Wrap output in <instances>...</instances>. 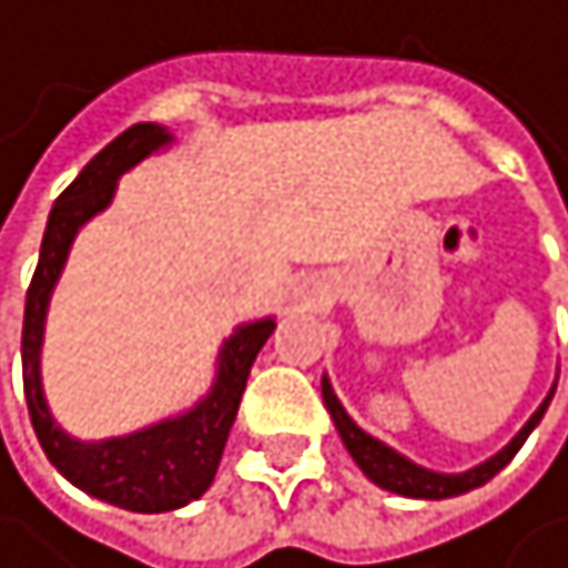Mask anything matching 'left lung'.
<instances>
[{
	"mask_svg": "<svg viewBox=\"0 0 568 568\" xmlns=\"http://www.w3.org/2000/svg\"><path fill=\"white\" fill-rule=\"evenodd\" d=\"M323 402H326V408H331V416H334V423H337V433H341L344 446L351 449L354 464H357L371 480H375L378 487H385V490H392V494H402V497L443 500V497L467 494V490L487 484L494 474L505 470V467L515 460V453L521 449V443L528 439V433H531V429L538 426V419L545 416V408H549L552 395L538 405V412L525 423V429H521L505 449H500L497 456H490L487 464L467 470V474H433V470H423V467H416L412 460H405V456H398L395 449H388L385 443H378L375 436H367L364 429H357L354 419L344 412V405L337 402V395H334V388H331V382H326V378H323Z\"/></svg>",
	"mask_w": 568,
	"mask_h": 568,
	"instance_id": "8db88e82",
	"label": "left lung"
}]
</instances>
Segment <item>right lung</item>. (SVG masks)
I'll use <instances>...</instances> for the list:
<instances>
[{
	"label": "right lung",
	"mask_w": 568,
	"mask_h": 568,
	"mask_svg": "<svg viewBox=\"0 0 568 568\" xmlns=\"http://www.w3.org/2000/svg\"><path fill=\"white\" fill-rule=\"evenodd\" d=\"M163 142H170V135L160 125L139 122L125 129L119 139L108 142L81 170V176L60 193L43 231L40 262L27 290V313H23V392H27L30 423L37 429L47 460L91 497H101L108 505L142 511V515L183 508L186 500H197L211 487L227 433L237 416V405H242L245 395L248 371L262 344L275 331L272 320L237 326L221 351V375L214 392L180 419L108 443H74L53 426L40 392V337H43V313H47L50 290L63 268V258H68L78 227L91 214L108 207L115 193V180Z\"/></svg>",
	"instance_id": "1"
}]
</instances>
